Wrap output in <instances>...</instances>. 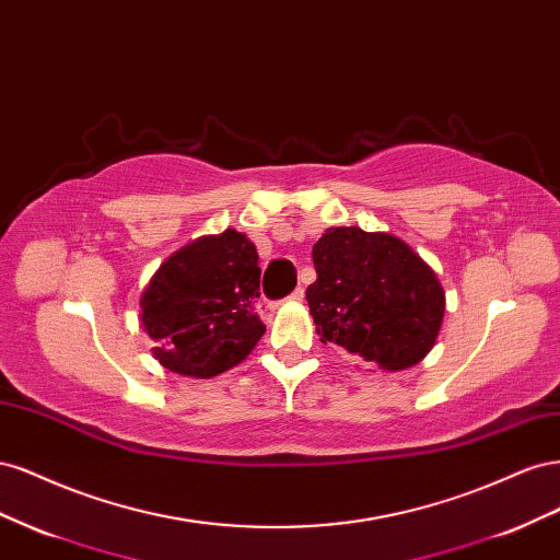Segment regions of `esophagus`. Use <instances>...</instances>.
Returning a JSON list of instances; mask_svg holds the SVG:
<instances>
[{
	"label": "esophagus",
	"mask_w": 560,
	"mask_h": 560,
	"mask_svg": "<svg viewBox=\"0 0 560 560\" xmlns=\"http://www.w3.org/2000/svg\"><path fill=\"white\" fill-rule=\"evenodd\" d=\"M287 299H290V301H303V287H296V290Z\"/></svg>",
	"instance_id": "obj_1"
}]
</instances>
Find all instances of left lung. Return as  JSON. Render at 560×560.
Instances as JSON below:
<instances>
[{
  "instance_id": "left-lung-1",
  "label": "left lung",
  "mask_w": 560,
  "mask_h": 560,
  "mask_svg": "<svg viewBox=\"0 0 560 560\" xmlns=\"http://www.w3.org/2000/svg\"><path fill=\"white\" fill-rule=\"evenodd\" d=\"M317 280L306 290L322 343H336L385 371L418 364L444 319L434 270L389 233L327 229L313 245Z\"/></svg>"
}]
</instances>
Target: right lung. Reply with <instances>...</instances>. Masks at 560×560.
Returning <instances> with one entry per match:
<instances>
[{
  "label": "right lung",
  "instance_id": "right-lung-1",
  "mask_svg": "<svg viewBox=\"0 0 560 560\" xmlns=\"http://www.w3.org/2000/svg\"><path fill=\"white\" fill-rule=\"evenodd\" d=\"M259 254L243 233L224 231L182 247L142 294V325L154 358L182 376L210 378L243 362L266 331L254 311Z\"/></svg>",
  "mask_w": 560,
  "mask_h": 560
}]
</instances>
